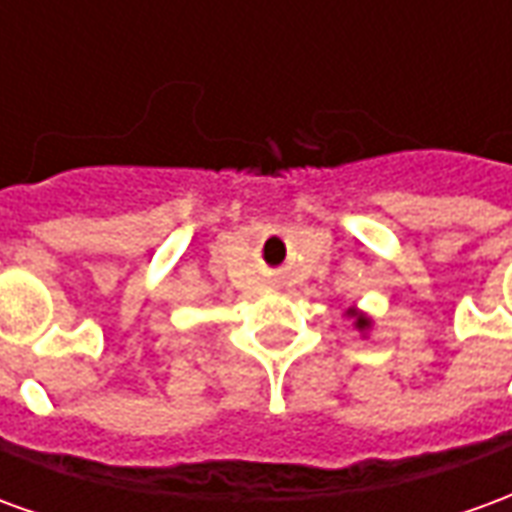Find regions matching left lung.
I'll list each match as a JSON object with an SVG mask.
<instances>
[{"mask_svg":"<svg viewBox=\"0 0 512 512\" xmlns=\"http://www.w3.org/2000/svg\"><path fill=\"white\" fill-rule=\"evenodd\" d=\"M356 326H359V329H365V326H370V321H367L365 315H356Z\"/></svg>","mask_w":512,"mask_h":512,"instance_id":"left-lung-1","label":"left lung"}]
</instances>
